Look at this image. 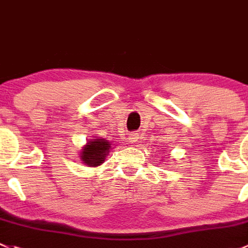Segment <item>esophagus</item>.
<instances>
[{"label": "esophagus", "instance_id": "obj_1", "mask_svg": "<svg viewBox=\"0 0 248 248\" xmlns=\"http://www.w3.org/2000/svg\"><path fill=\"white\" fill-rule=\"evenodd\" d=\"M127 140H129L130 143H136L140 140L139 134H137V132H132V134H130L129 139H127Z\"/></svg>", "mask_w": 248, "mask_h": 248}]
</instances>
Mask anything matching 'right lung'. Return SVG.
I'll return each instance as SVG.
<instances>
[{
    "label": "right lung",
    "instance_id": "1",
    "mask_svg": "<svg viewBox=\"0 0 248 248\" xmlns=\"http://www.w3.org/2000/svg\"><path fill=\"white\" fill-rule=\"evenodd\" d=\"M111 149L112 144L108 140L95 136L87 142L80 150V160L88 167H98L103 165Z\"/></svg>",
    "mask_w": 248,
    "mask_h": 248
}]
</instances>
